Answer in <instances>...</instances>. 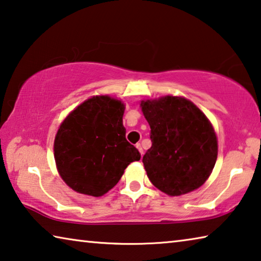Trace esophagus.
<instances>
[{"instance_id": "obj_1", "label": "esophagus", "mask_w": 261, "mask_h": 261, "mask_svg": "<svg viewBox=\"0 0 261 261\" xmlns=\"http://www.w3.org/2000/svg\"><path fill=\"white\" fill-rule=\"evenodd\" d=\"M136 147H137L138 148V151H139V153H140V154H144V150H143V147H142V144H140V143H138V144H136Z\"/></svg>"}]
</instances>
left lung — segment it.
I'll return each instance as SVG.
<instances>
[{"label":"left lung","instance_id":"1","mask_svg":"<svg viewBox=\"0 0 261 261\" xmlns=\"http://www.w3.org/2000/svg\"><path fill=\"white\" fill-rule=\"evenodd\" d=\"M152 146L143 156L148 179L169 196L200 188L217 159V137L206 116L185 97L140 102Z\"/></svg>","mask_w":261,"mask_h":261}]
</instances>
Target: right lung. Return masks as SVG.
Masks as SVG:
<instances>
[{
  "label": "right lung",
  "instance_id": "right-lung-1",
  "mask_svg": "<svg viewBox=\"0 0 261 261\" xmlns=\"http://www.w3.org/2000/svg\"><path fill=\"white\" fill-rule=\"evenodd\" d=\"M122 101L107 95L93 96L77 106L60 124L55 139L58 172L73 190L102 196L114 188L137 148L125 138Z\"/></svg>",
  "mask_w": 261,
  "mask_h": 261
}]
</instances>
